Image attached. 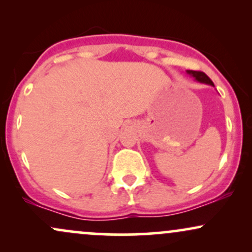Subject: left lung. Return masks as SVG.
<instances>
[{"label": "left lung", "mask_w": 252, "mask_h": 252, "mask_svg": "<svg viewBox=\"0 0 252 252\" xmlns=\"http://www.w3.org/2000/svg\"><path fill=\"white\" fill-rule=\"evenodd\" d=\"M187 73L190 74V76L194 77L195 79L198 80V82H200V83H205V84H210V85H213V86H215V84H213L212 80H211L210 78L207 77L206 74L204 73V72H201V71H193V70H189V71H187Z\"/></svg>", "instance_id": "1"}]
</instances>
